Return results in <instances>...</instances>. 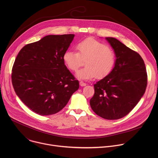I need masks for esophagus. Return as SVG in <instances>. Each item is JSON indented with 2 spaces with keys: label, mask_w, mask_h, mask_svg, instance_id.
Returning <instances> with one entry per match:
<instances>
[{
  "label": "esophagus",
  "mask_w": 158,
  "mask_h": 158,
  "mask_svg": "<svg viewBox=\"0 0 158 158\" xmlns=\"http://www.w3.org/2000/svg\"><path fill=\"white\" fill-rule=\"evenodd\" d=\"M79 84H80V85H81V87H83V86H85V85H86V84L84 83V82H83L82 81H81V82H79Z\"/></svg>",
  "instance_id": "34e87169"
}]
</instances>
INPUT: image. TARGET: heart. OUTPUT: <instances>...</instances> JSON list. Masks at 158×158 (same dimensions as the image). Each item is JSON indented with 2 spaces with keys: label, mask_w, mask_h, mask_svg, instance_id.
<instances>
[{
  "label": "heart",
  "mask_w": 158,
  "mask_h": 158,
  "mask_svg": "<svg viewBox=\"0 0 158 158\" xmlns=\"http://www.w3.org/2000/svg\"><path fill=\"white\" fill-rule=\"evenodd\" d=\"M78 52L69 49L63 54V61L72 71H76L85 60L84 68L76 73V77L82 80L103 78L112 70L116 62L114 52L106 45L95 39L87 38L77 45Z\"/></svg>",
  "instance_id": "obj_1"
}]
</instances>
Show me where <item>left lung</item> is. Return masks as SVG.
Instances as JSON below:
<instances>
[{"label": "left lung", "instance_id": "8db88e82", "mask_svg": "<svg viewBox=\"0 0 158 158\" xmlns=\"http://www.w3.org/2000/svg\"><path fill=\"white\" fill-rule=\"evenodd\" d=\"M116 56L114 68L94 84L90 105L99 116L122 118L136 106L147 86V73L141 56L114 37H106Z\"/></svg>", "mask_w": 158, "mask_h": 158}]
</instances>
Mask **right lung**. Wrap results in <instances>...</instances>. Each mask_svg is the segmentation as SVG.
I'll return each mask as SVG.
<instances>
[{
	"instance_id": "add662e5",
	"label": "right lung",
	"mask_w": 158,
	"mask_h": 158,
	"mask_svg": "<svg viewBox=\"0 0 158 158\" xmlns=\"http://www.w3.org/2000/svg\"><path fill=\"white\" fill-rule=\"evenodd\" d=\"M74 36H45L27 44L15 60L12 73L14 91L36 114L49 116L57 113L79 89V81L67 69L62 59Z\"/></svg>"
}]
</instances>
